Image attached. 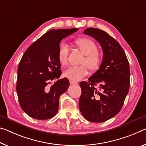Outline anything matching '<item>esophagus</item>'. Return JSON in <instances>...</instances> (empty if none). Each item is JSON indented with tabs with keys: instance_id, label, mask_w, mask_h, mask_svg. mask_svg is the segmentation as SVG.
<instances>
[{
	"instance_id": "1",
	"label": "esophagus",
	"mask_w": 146,
	"mask_h": 146,
	"mask_svg": "<svg viewBox=\"0 0 146 146\" xmlns=\"http://www.w3.org/2000/svg\"><path fill=\"white\" fill-rule=\"evenodd\" d=\"M69 82H70L71 84H78V82H75V81H72V80H70Z\"/></svg>"
}]
</instances>
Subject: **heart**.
I'll return each instance as SVG.
<instances>
[{
	"label": "heart",
	"mask_w": 146,
	"mask_h": 146,
	"mask_svg": "<svg viewBox=\"0 0 146 146\" xmlns=\"http://www.w3.org/2000/svg\"><path fill=\"white\" fill-rule=\"evenodd\" d=\"M75 44L78 49L85 55L81 61L82 65L71 67L65 71L64 75L72 81H78L88 73L87 67L92 71H96L100 67L102 62V56L98 51V47L93 41L86 38H80L76 40ZM68 48L62 45L58 52V59L62 67L68 64Z\"/></svg>",
	"instance_id": "b5f03b06"
}]
</instances>
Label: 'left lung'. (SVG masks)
I'll use <instances>...</instances> for the list:
<instances>
[{"label":"left lung","mask_w":146,"mask_h":146,"mask_svg":"<svg viewBox=\"0 0 146 146\" xmlns=\"http://www.w3.org/2000/svg\"><path fill=\"white\" fill-rule=\"evenodd\" d=\"M84 33L99 43L103 58L88 82L79 84L82 90L79 109L87 120L100 123L121 109L130 86V68L123 49L109 34L96 28H88Z\"/></svg>","instance_id":"1"}]
</instances>
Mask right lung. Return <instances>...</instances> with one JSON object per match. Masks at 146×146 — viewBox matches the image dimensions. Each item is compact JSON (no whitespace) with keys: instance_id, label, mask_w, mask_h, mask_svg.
I'll return each mask as SVG.
<instances>
[{"instance_id":"add662e5","label":"right lung","mask_w":146,"mask_h":146,"mask_svg":"<svg viewBox=\"0 0 146 146\" xmlns=\"http://www.w3.org/2000/svg\"><path fill=\"white\" fill-rule=\"evenodd\" d=\"M78 30H50L32 43L23 54L18 66L16 90L21 107L32 118L48 119L57 113L60 96L69 86L68 78H60V43ZM53 80L56 82L48 87V84Z\"/></svg>"}]
</instances>
